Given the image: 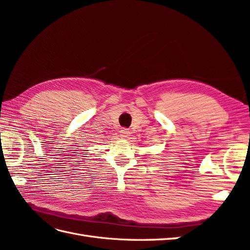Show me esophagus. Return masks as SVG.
Returning a JSON list of instances; mask_svg holds the SVG:
<instances>
[{
    "label": "esophagus",
    "instance_id": "obj_1",
    "mask_svg": "<svg viewBox=\"0 0 250 250\" xmlns=\"http://www.w3.org/2000/svg\"><path fill=\"white\" fill-rule=\"evenodd\" d=\"M120 133H121V137H122V138H128L130 135L129 130L125 129V128H123L122 130H120Z\"/></svg>",
    "mask_w": 250,
    "mask_h": 250
}]
</instances>
